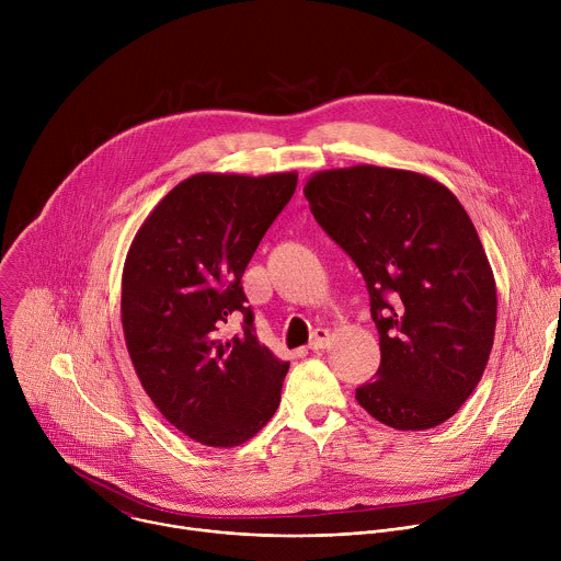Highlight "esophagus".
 Wrapping results in <instances>:
<instances>
[{"mask_svg": "<svg viewBox=\"0 0 561 561\" xmlns=\"http://www.w3.org/2000/svg\"><path fill=\"white\" fill-rule=\"evenodd\" d=\"M331 340V331L329 329H317L312 335H310V342H308V348L310 351H322Z\"/></svg>", "mask_w": 561, "mask_h": 561, "instance_id": "esophagus-1", "label": "esophagus"}]
</instances>
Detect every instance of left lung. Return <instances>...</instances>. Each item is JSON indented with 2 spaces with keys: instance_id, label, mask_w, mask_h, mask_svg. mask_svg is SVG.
Returning a JSON list of instances; mask_svg holds the SVG:
<instances>
[{
  "instance_id": "obj_1",
  "label": "left lung",
  "mask_w": 561,
  "mask_h": 561,
  "mask_svg": "<svg viewBox=\"0 0 561 561\" xmlns=\"http://www.w3.org/2000/svg\"><path fill=\"white\" fill-rule=\"evenodd\" d=\"M304 195L370 295L381 364L355 390L359 407L397 431L444 424L482 379L497 322L493 268L468 213L428 175L370 164L319 171Z\"/></svg>"
}]
</instances>
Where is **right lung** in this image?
I'll use <instances>...</instances> for the list:
<instances>
[{
	"label": "right lung",
	"instance_id": "right-lung-1",
	"mask_svg": "<svg viewBox=\"0 0 561 561\" xmlns=\"http://www.w3.org/2000/svg\"><path fill=\"white\" fill-rule=\"evenodd\" d=\"M297 173H197L180 182L135 232L122 275V327L135 373L186 437L232 448L279 407L288 362L253 335L242 275L288 204ZM232 316L245 335L222 340Z\"/></svg>",
	"mask_w": 561,
	"mask_h": 561
}]
</instances>
